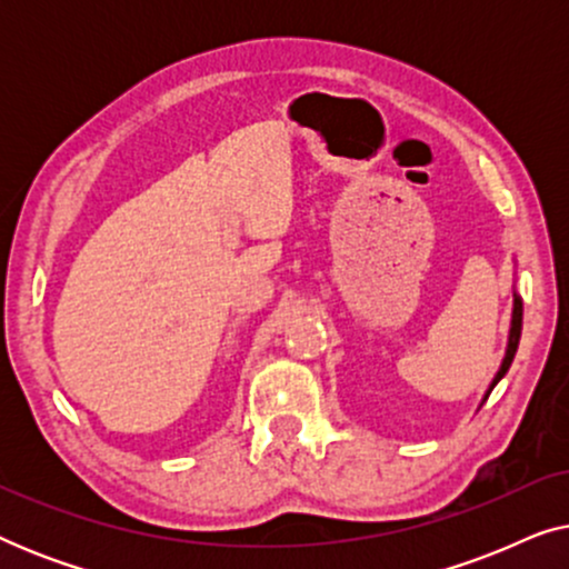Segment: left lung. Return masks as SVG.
Here are the masks:
<instances>
[{
    "label": "left lung",
    "instance_id": "obj_1",
    "mask_svg": "<svg viewBox=\"0 0 569 569\" xmlns=\"http://www.w3.org/2000/svg\"><path fill=\"white\" fill-rule=\"evenodd\" d=\"M520 329H523V300H520L518 292H512V321H510V337H508V349H505V357H502V365L500 370H497V376L492 378V383H489L487 388V396L492 393V388L500 383V380L505 378V372L510 370L512 365V357H516L518 352V341H520ZM485 396V401H487Z\"/></svg>",
    "mask_w": 569,
    "mask_h": 569
}]
</instances>
